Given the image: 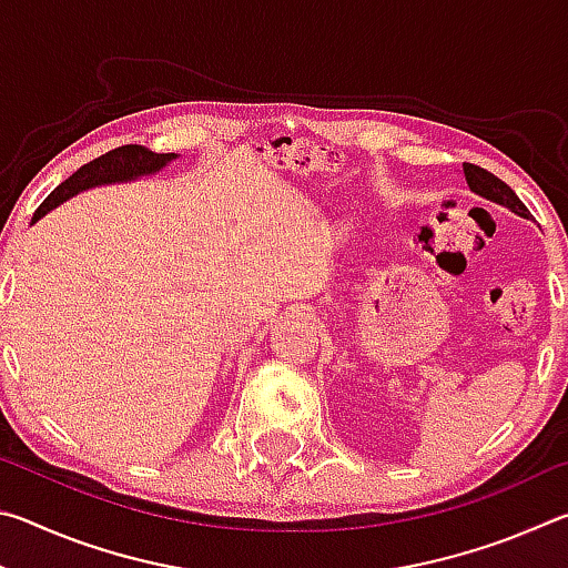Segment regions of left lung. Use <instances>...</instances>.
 Instances as JSON below:
<instances>
[{
  "label": "left lung",
  "mask_w": 568,
  "mask_h": 568,
  "mask_svg": "<svg viewBox=\"0 0 568 568\" xmlns=\"http://www.w3.org/2000/svg\"><path fill=\"white\" fill-rule=\"evenodd\" d=\"M464 178L468 182V187L474 190L476 195L491 200V203H496V205H504V207H508L516 215L528 217V210H526V205L521 203V200H518L516 192L508 187L504 180H498L496 175H491V172H488V170L478 168V165H468V162H466V165H464Z\"/></svg>",
  "instance_id": "obj_1"
}]
</instances>
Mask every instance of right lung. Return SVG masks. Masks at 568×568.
I'll list each match as a JSON object with an SVG mask.
<instances>
[{
    "mask_svg": "<svg viewBox=\"0 0 568 568\" xmlns=\"http://www.w3.org/2000/svg\"><path fill=\"white\" fill-rule=\"evenodd\" d=\"M175 158V152H152L142 145H122L104 152L102 158L82 165L72 178H67L62 185H57L50 195L44 197V203L34 210L32 223L44 217L57 205H62L64 200L77 195V192L98 185H112V182L138 180L142 175H155V172H160Z\"/></svg>",
    "mask_w": 568,
    "mask_h": 568,
    "instance_id": "1",
    "label": "right lung"
}]
</instances>
